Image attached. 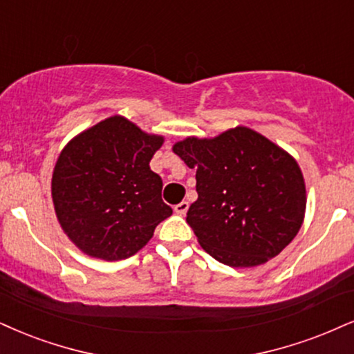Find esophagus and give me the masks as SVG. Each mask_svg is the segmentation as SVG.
Wrapping results in <instances>:
<instances>
[{"label": "esophagus", "mask_w": 354, "mask_h": 354, "mask_svg": "<svg viewBox=\"0 0 354 354\" xmlns=\"http://www.w3.org/2000/svg\"><path fill=\"white\" fill-rule=\"evenodd\" d=\"M187 210H189V202H180L178 205H176V207H174V212H176L177 215H180V216H184Z\"/></svg>", "instance_id": "1"}]
</instances>
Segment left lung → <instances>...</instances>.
<instances>
[{"label": "left lung", "mask_w": 354, "mask_h": 354, "mask_svg": "<svg viewBox=\"0 0 354 354\" xmlns=\"http://www.w3.org/2000/svg\"><path fill=\"white\" fill-rule=\"evenodd\" d=\"M172 151L197 170L187 223L200 246L231 268L277 256L304 223L305 182L297 160L246 126L213 139L187 138Z\"/></svg>", "instance_id": "left-lung-1"}]
</instances>
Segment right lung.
Returning a JSON list of instances; mask_svg holds the SVG:
<instances>
[{"label":"right lung","instance_id":"add662e5","mask_svg":"<svg viewBox=\"0 0 354 354\" xmlns=\"http://www.w3.org/2000/svg\"><path fill=\"white\" fill-rule=\"evenodd\" d=\"M164 138L111 116L72 139L52 174V200L64 233L78 250L104 261L144 248L172 215L162 178L149 162Z\"/></svg>","mask_w":354,"mask_h":354}]
</instances>
